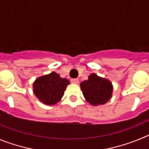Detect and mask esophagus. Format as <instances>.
Listing matches in <instances>:
<instances>
[{
  "mask_svg": "<svg viewBox=\"0 0 149 149\" xmlns=\"http://www.w3.org/2000/svg\"><path fill=\"white\" fill-rule=\"evenodd\" d=\"M71 82H72V84H77L79 83V81L77 78H72V79H71Z\"/></svg>",
  "mask_w": 149,
  "mask_h": 149,
  "instance_id": "34e87169",
  "label": "esophagus"
}]
</instances>
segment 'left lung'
Instances as JSON below:
<instances>
[{
    "instance_id": "obj_1",
    "label": "left lung",
    "mask_w": 149,
    "mask_h": 149,
    "mask_svg": "<svg viewBox=\"0 0 149 149\" xmlns=\"http://www.w3.org/2000/svg\"><path fill=\"white\" fill-rule=\"evenodd\" d=\"M81 87L84 98L93 105L104 104L109 101L113 92L111 83L95 74H92L87 81H83Z\"/></svg>"
}]
</instances>
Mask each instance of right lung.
Segmentation results:
<instances>
[{
	"mask_svg": "<svg viewBox=\"0 0 149 149\" xmlns=\"http://www.w3.org/2000/svg\"><path fill=\"white\" fill-rule=\"evenodd\" d=\"M68 84L67 79L61 78L58 74L52 72L36 80L33 93L42 103L55 104L61 99Z\"/></svg>",
	"mask_w": 149,
	"mask_h": 149,
	"instance_id": "add662e5",
	"label": "right lung"
}]
</instances>
